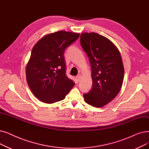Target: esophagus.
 I'll use <instances>...</instances> for the list:
<instances>
[{
	"mask_svg": "<svg viewBox=\"0 0 149 149\" xmlns=\"http://www.w3.org/2000/svg\"><path fill=\"white\" fill-rule=\"evenodd\" d=\"M81 74H79L78 75H77V77H76V78H77V79L79 81L80 80V79H81Z\"/></svg>",
	"mask_w": 149,
	"mask_h": 149,
	"instance_id": "obj_1",
	"label": "esophagus"
}]
</instances>
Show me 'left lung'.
Wrapping results in <instances>:
<instances>
[{"instance_id":"obj_1","label":"left lung","mask_w":149,"mask_h":149,"mask_svg":"<svg viewBox=\"0 0 149 149\" xmlns=\"http://www.w3.org/2000/svg\"><path fill=\"white\" fill-rule=\"evenodd\" d=\"M80 44L91 67L93 86L83 97L94 107H102L113 100L120 91L124 68L118 49L109 40L94 32L83 33Z\"/></svg>"}]
</instances>
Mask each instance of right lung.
<instances>
[{
	"instance_id": "1",
	"label": "right lung",
	"mask_w": 149,
	"mask_h": 149,
	"mask_svg": "<svg viewBox=\"0 0 149 149\" xmlns=\"http://www.w3.org/2000/svg\"><path fill=\"white\" fill-rule=\"evenodd\" d=\"M79 36V33L56 31L42 37L33 47L25 73L29 88L40 101L62 100L74 86L66 75L64 52Z\"/></svg>"
}]
</instances>
